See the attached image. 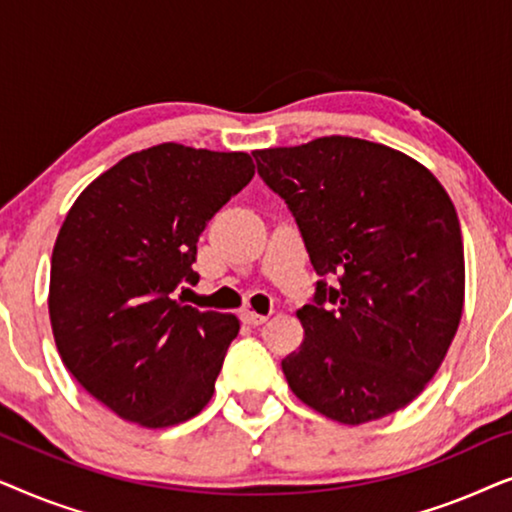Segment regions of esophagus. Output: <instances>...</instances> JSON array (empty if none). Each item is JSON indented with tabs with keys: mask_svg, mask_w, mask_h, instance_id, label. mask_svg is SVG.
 <instances>
[{
	"mask_svg": "<svg viewBox=\"0 0 512 512\" xmlns=\"http://www.w3.org/2000/svg\"><path fill=\"white\" fill-rule=\"evenodd\" d=\"M242 321H244V324H251V326H261V324H265V321H268V317H265V314H258L254 310H249V307H244Z\"/></svg>",
	"mask_w": 512,
	"mask_h": 512,
	"instance_id": "esophagus-1",
	"label": "esophagus"
}]
</instances>
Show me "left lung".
<instances>
[{"label":"left lung","instance_id":"8db88e82","mask_svg":"<svg viewBox=\"0 0 512 512\" xmlns=\"http://www.w3.org/2000/svg\"><path fill=\"white\" fill-rule=\"evenodd\" d=\"M289 205L317 275L282 361L305 405L340 424L401 410L436 375L464 312V242L440 181L415 158L359 137L254 151Z\"/></svg>","mask_w":512,"mask_h":512}]
</instances>
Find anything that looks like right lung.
Here are the masks:
<instances>
[{"instance_id":"obj_1","label":"right lung","mask_w":512,"mask_h":512,"mask_svg":"<svg viewBox=\"0 0 512 512\" xmlns=\"http://www.w3.org/2000/svg\"><path fill=\"white\" fill-rule=\"evenodd\" d=\"M254 172L244 151L165 142L118 160L67 212L51 258L53 338L76 382L125 422L165 429L212 398L240 321L174 291L198 282V237Z\"/></svg>"}]
</instances>
